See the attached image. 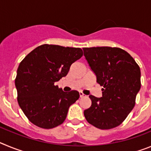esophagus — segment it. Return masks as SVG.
<instances>
[{
    "label": "esophagus",
    "instance_id": "34e87169",
    "mask_svg": "<svg viewBox=\"0 0 151 151\" xmlns=\"http://www.w3.org/2000/svg\"><path fill=\"white\" fill-rule=\"evenodd\" d=\"M79 96H80V97H86V95H85V94H84L83 93H82V92H79Z\"/></svg>",
    "mask_w": 151,
    "mask_h": 151
}]
</instances>
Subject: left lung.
Instances as JSON below:
<instances>
[{"label": "left lung", "instance_id": "left-lung-1", "mask_svg": "<svg viewBox=\"0 0 151 151\" xmlns=\"http://www.w3.org/2000/svg\"><path fill=\"white\" fill-rule=\"evenodd\" d=\"M84 56L103 86L102 97L90 95L91 105L84 111L86 120L100 129L120 125L135 104L141 88V70L132 57L119 47H84Z\"/></svg>", "mask_w": 151, "mask_h": 151}]
</instances>
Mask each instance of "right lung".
<instances>
[{
  "instance_id": "1",
  "label": "right lung",
  "mask_w": 151,
  "mask_h": 151,
  "mask_svg": "<svg viewBox=\"0 0 151 151\" xmlns=\"http://www.w3.org/2000/svg\"><path fill=\"white\" fill-rule=\"evenodd\" d=\"M82 55L78 47L42 45L19 63L15 79L17 101L32 123L49 129L66 119L69 106L78 99L79 93L64 92L54 82L66 76L72 64Z\"/></svg>"
}]
</instances>
